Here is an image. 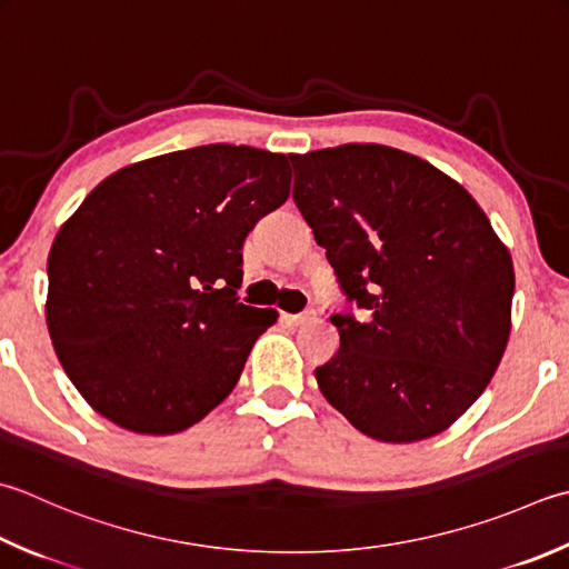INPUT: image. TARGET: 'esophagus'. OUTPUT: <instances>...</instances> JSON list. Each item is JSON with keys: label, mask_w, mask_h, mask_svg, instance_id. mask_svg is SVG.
I'll return each instance as SVG.
<instances>
[{"label": "esophagus", "mask_w": 569, "mask_h": 569, "mask_svg": "<svg viewBox=\"0 0 569 569\" xmlns=\"http://www.w3.org/2000/svg\"><path fill=\"white\" fill-rule=\"evenodd\" d=\"M310 316H313V310H303V313H288V316H283V320L288 322V326H303L306 320H310Z\"/></svg>", "instance_id": "34e87169"}]
</instances>
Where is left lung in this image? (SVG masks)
<instances>
[{"label":"left lung","mask_w":569,"mask_h":569,"mask_svg":"<svg viewBox=\"0 0 569 569\" xmlns=\"http://www.w3.org/2000/svg\"><path fill=\"white\" fill-rule=\"evenodd\" d=\"M293 202L348 303L316 367L322 397L367 437L411 443L449 429L496 375L516 273L486 211L417 154L350 142L293 154Z\"/></svg>","instance_id":"obj_1"}]
</instances>
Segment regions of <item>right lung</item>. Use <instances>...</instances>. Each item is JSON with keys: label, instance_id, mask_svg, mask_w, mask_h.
<instances>
[{"label": "right lung", "instance_id": "1", "mask_svg": "<svg viewBox=\"0 0 569 569\" xmlns=\"http://www.w3.org/2000/svg\"><path fill=\"white\" fill-rule=\"evenodd\" d=\"M288 192L286 154L219 142L122 167L66 219L47 326L98 415L162 437L224 402L278 318L239 303L243 239Z\"/></svg>", "mask_w": 569, "mask_h": 569}]
</instances>
